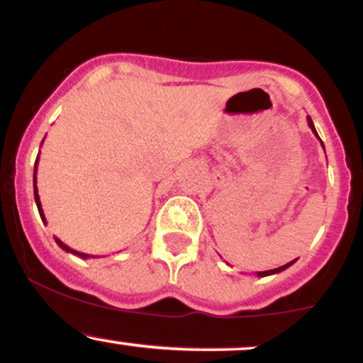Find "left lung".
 Masks as SVG:
<instances>
[{
    "instance_id": "1",
    "label": "left lung",
    "mask_w": 363,
    "mask_h": 363,
    "mask_svg": "<svg viewBox=\"0 0 363 363\" xmlns=\"http://www.w3.org/2000/svg\"><path fill=\"white\" fill-rule=\"evenodd\" d=\"M307 124H309V128L312 129V133H314V135L318 136V138H319L318 131H315V128H314V123H312V119L309 118V116H307ZM319 141H320V138H319ZM320 145H323V148H324V143H323V141H320ZM294 262H295V261H290V262H286V264L280 266V268L269 269V272H257L256 274H257V277H261V278H262V277H269V274H274V273H280V272H283V269H286V268H289V266L294 264Z\"/></svg>"
}]
</instances>
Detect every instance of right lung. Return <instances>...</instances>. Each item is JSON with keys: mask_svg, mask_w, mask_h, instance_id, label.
I'll return each mask as SVG.
<instances>
[{"mask_svg": "<svg viewBox=\"0 0 363 363\" xmlns=\"http://www.w3.org/2000/svg\"><path fill=\"white\" fill-rule=\"evenodd\" d=\"M37 162H39V155H37V160H35V165H34V198H35V205H37V210H39V215H40V218H43V222L45 223V216H44V211H43V205H40V198H39V193H37V177H35V174H37ZM54 240H56V244L60 245L61 249H65L66 252H72V254H74V256H80V257H90L89 254H83V252H78V251H74V249H72V247H68V245L66 244H62L60 239H56V237H54Z\"/></svg>", "mask_w": 363, "mask_h": 363, "instance_id": "add662e5", "label": "right lung"}]
</instances>
